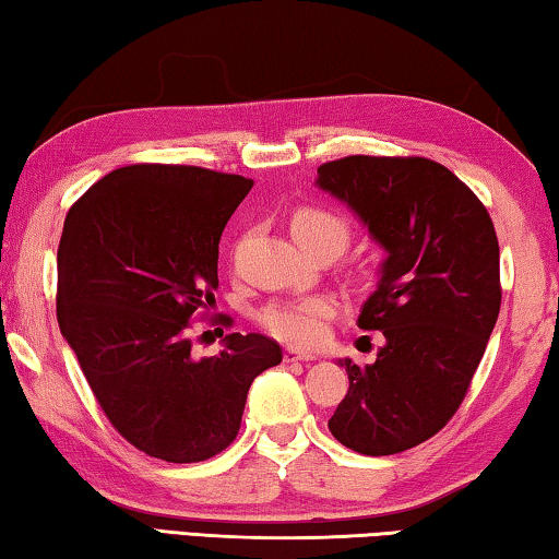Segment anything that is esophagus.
I'll use <instances>...</instances> for the list:
<instances>
[{
    "instance_id": "esophagus-1",
    "label": "esophagus",
    "mask_w": 559,
    "mask_h": 559,
    "mask_svg": "<svg viewBox=\"0 0 559 559\" xmlns=\"http://www.w3.org/2000/svg\"><path fill=\"white\" fill-rule=\"evenodd\" d=\"M312 359H314L312 352H302L296 347L283 349V361H312Z\"/></svg>"
}]
</instances>
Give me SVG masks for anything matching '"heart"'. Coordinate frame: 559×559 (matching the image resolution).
<instances>
[{"mask_svg":"<svg viewBox=\"0 0 559 559\" xmlns=\"http://www.w3.org/2000/svg\"><path fill=\"white\" fill-rule=\"evenodd\" d=\"M290 229L296 239L308 251L330 249L334 257L349 245L352 225L347 217L328 207H300L293 212ZM334 314V302L330 298L314 296L302 300H283L259 312L261 328L273 337L290 344H312L324 334V322Z\"/></svg>","mask_w":559,"mask_h":559,"instance_id":"1","label":"heart"}]
</instances>
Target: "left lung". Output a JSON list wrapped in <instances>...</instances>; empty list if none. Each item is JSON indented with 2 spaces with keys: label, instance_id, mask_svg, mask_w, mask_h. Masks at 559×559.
Instances as JSON below:
<instances>
[{
  "label": "left lung",
  "instance_id": "obj_1",
  "mask_svg": "<svg viewBox=\"0 0 559 559\" xmlns=\"http://www.w3.org/2000/svg\"><path fill=\"white\" fill-rule=\"evenodd\" d=\"M318 176L389 251L359 314L385 344L367 367L342 361L349 391L328 428L359 454H399L438 435L469 391L501 310L499 239L484 202L432 158L344 156Z\"/></svg>",
  "mask_w": 559,
  "mask_h": 559
}]
</instances>
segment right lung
Returning a JSON list of instances; mask_svg holds the SVG:
<instances>
[{"label": "right lung", "mask_w": 559, "mask_h": 559, "mask_svg": "<svg viewBox=\"0 0 559 559\" xmlns=\"http://www.w3.org/2000/svg\"><path fill=\"white\" fill-rule=\"evenodd\" d=\"M251 178L134 164L70 207L58 247V324L99 408L156 460L205 462L235 442L251 381L281 364L263 334L195 359L190 330L215 302L219 237ZM231 328L229 314H210Z\"/></svg>", "instance_id": "1"}]
</instances>
